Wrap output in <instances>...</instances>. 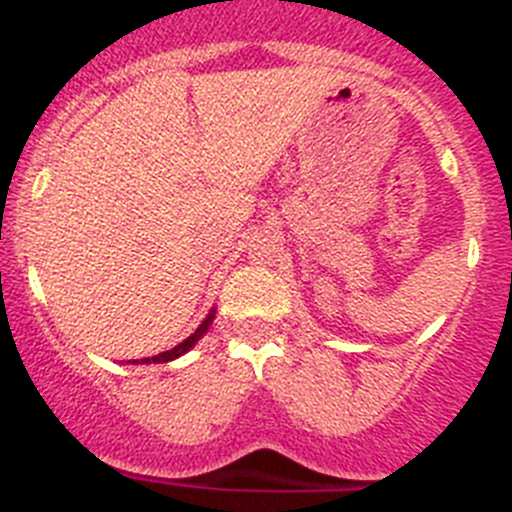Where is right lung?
<instances>
[{
    "label": "right lung",
    "instance_id": "1",
    "mask_svg": "<svg viewBox=\"0 0 512 512\" xmlns=\"http://www.w3.org/2000/svg\"><path fill=\"white\" fill-rule=\"evenodd\" d=\"M212 320H215V310H212L210 315H207L205 320H202V325L197 327V330L192 332V335L187 337V340H182L180 345H175V347H172V350H167V352H160V355H152V357H145V360H132V362H137V365H147V362H170V360H177V357L185 355L187 350H192V347L197 345V340H200V337L205 335L207 330H210Z\"/></svg>",
    "mask_w": 512,
    "mask_h": 512
}]
</instances>
